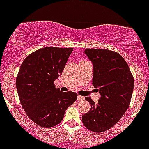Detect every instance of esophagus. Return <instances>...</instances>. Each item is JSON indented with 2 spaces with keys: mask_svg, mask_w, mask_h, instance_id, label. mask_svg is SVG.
I'll return each instance as SVG.
<instances>
[{
  "mask_svg": "<svg viewBox=\"0 0 149 149\" xmlns=\"http://www.w3.org/2000/svg\"><path fill=\"white\" fill-rule=\"evenodd\" d=\"M84 100V97H82V96H80V95L78 96V99H77L78 101L81 102V101H83Z\"/></svg>",
  "mask_w": 149,
  "mask_h": 149,
  "instance_id": "34e87169",
  "label": "esophagus"
}]
</instances>
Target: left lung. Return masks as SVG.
Here are the masks:
<instances>
[{"mask_svg":"<svg viewBox=\"0 0 149 149\" xmlns=\"http://www.w3.org/2000/svg\"><path fill=\"white\" fill-rule=\"evenodd\" d=\"M85 53L94 65L92 84L100 88L101 97L97 103L86 97L91 109L82 116V122L91 131L104 132L115 125L128 108L134 79L127 63L118 52L87 48Z\"/></svg>","mask_w":149,"mask_h":149,"instance_id":"obj_1","label":"left lung"}]
</instances>
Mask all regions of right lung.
I'll list each match as a JSON object with an SVG mask.
<instances>
[{"mask_svg": "<svg viewBox=\"0 0 149 149\" xmlns=\"http://www.w3.org/2000/svg\"><path fill=\"white\" fill-rule=\"evenodd\" d=\"M73 49L41 48L29 54L21 65L16 79L19 100L29 118L41 127L59 124L67 108L77 100L76 93L63 92L54 84Z\"/></svg>", "mask_w": 149, "mask_h": 149, "instance_id": "right-lung-1", "label": "right lung"}]
</instances>
